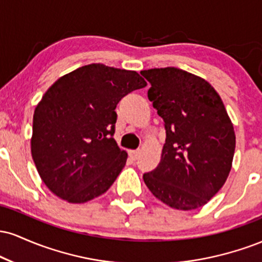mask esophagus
Instances as JSON below:
<instances>
[{
    "instance_id": "obj_1",
    "label": "esophagus",
    "mask_w": 262,
    "mask_h": 262,
    "mask_svg": "<svg viewBox=\"0 0 262 262\" xmlns=\"http://www.w3.org/2000/svg\"><path fill=\"white\" fill-rule=\"evenodd\" d=\"M140 152H141V150H140V149H137V150H130V151H129V156H130V158L133 159V160L135 161V160H138V159H139Z\"/></svg>"
}]
</instances>
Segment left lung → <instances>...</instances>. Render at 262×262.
<instances>
[{
	"label": "left lung",
	"instance_id": "1",
	"mask_svg": "<svg viewBox=\"0 0 262 262\" xmlns=\"http://www.w3.org/2000/svg\"><path fill=\"white\" fill-rule=\"evenodd\" d=\"M148 98L164 121L160 164L143 179L171 208L202 207L223 187L231 169L235 134L219 95L206 80L177 68L143 70Z\"/></svg>",
	"mask_w": 262,
	"mask_h": 262
}]
</instances>
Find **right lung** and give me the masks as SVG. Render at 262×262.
Returning a JSON list of instances; mask_svg holds the SVG:
<instances>
[{
  "instance_id": "1",
  "label": "right lung",
  "mask_w": 262,
  "mask_h": 262,
  "mask_svg": "<svg viewBox=\"0 0 262 262\" xmlns=\"http://www.w3.org/2000/svg\"><path fill=\"white\" fill-rule=\"evenodd\" d=\"M145 86L135 71L90 64L45 92L33 116L32 156L54 194L83 203L112 186L128 158L113 139L114 110L125 95Z\"/></svg>"
}]
</instances>
